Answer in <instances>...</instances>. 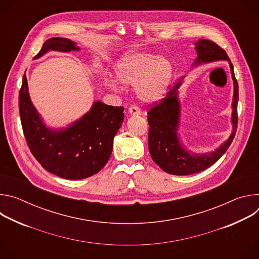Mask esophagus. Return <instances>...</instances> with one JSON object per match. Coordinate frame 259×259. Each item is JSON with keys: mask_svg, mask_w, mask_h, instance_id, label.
<instances>
[{"mask_svg": "<svg viewBox=\"0 0 259 259\" xmlns=\"http://www.w3.org/2000/svg\"><path fill=\"white\" fill-rule=\"evenodd\" d=\"M128 113H129L131 116H138V115L141 114L139 107L136 106V105H131V106L129 107V109H128Z\"/></svg>", "mask_w": 259, "mask_h": 259, "instance_id": "esophagus-1", "label": "esophagus"}]
</instances>
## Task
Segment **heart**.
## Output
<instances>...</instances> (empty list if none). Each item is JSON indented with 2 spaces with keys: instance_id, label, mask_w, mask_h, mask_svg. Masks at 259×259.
<instances>
[{
  "instance_id": "obj_1",
  "label": "heart",
  "mask_w": 259,
  "mask_h": 259,
  "mask_svg": "<svg viewBox=\"0 0 259 259\" xmlns=\"http://www.w3.org/2000/svg\"><path fill=\"white\" fill-rule=\"evenodd\" d=\"M117 79L125 85L134 86L138 99L153 103L166 93L173 76V65L164 56L149 52H132L124 55L115 66ZM107 86L116 90L115 80L107 81Z\"/></svg>"
}]
</instances>
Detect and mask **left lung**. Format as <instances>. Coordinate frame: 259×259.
<instances>
[{
  "mask_svg": "<svg viewBox=\"0 0 259 259\" xmlns=\"http://www.w3.org/2000/svg\"><path fill=\"white\" fill-rule=\"evenodd\" d=\"M198 57L194 66L216 60H228L234 81L233 97V132L229 139L221 144L215 152L209 154L190 153L179 140L177 130L180 122V103L178 88L182 79L169 88L166 96L151 107L147 112L149 121V150L153 161L165 172L173 175H190L201 172L218 161L230 147L235 137L238 126V100L239 86L235 77L234 66L227 52L212 41L200 39L195 43Z\"/></svg>",
  "mask_w": 259,
  "mask_h": 259,
  "instance_id": "obj_1",
  "label": "left lung"
}]
</instances>
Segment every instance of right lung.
<instances>
[{
    "label": "right lung",
    "instance_id": "add662e5",
    "mask_svg": "<svg viewBox=\"0 0 259 259\" xmlns=\"http://www.w3.org/2000/svg\"><path fill=\"white\" fill-rule=\"evenodd\" d=\"M78 51L64 38L47 40L39 58L48 51ZM124 107L95 101L89 112L67 128L47 127L32 105L24 73L19 91V114L29 150L44 169L65 179H83L99 172L112 155L114 137L122 126Z\"/></svg>",
    "mask_w": 259,
    "mask_h": 259
}]
</instances>
